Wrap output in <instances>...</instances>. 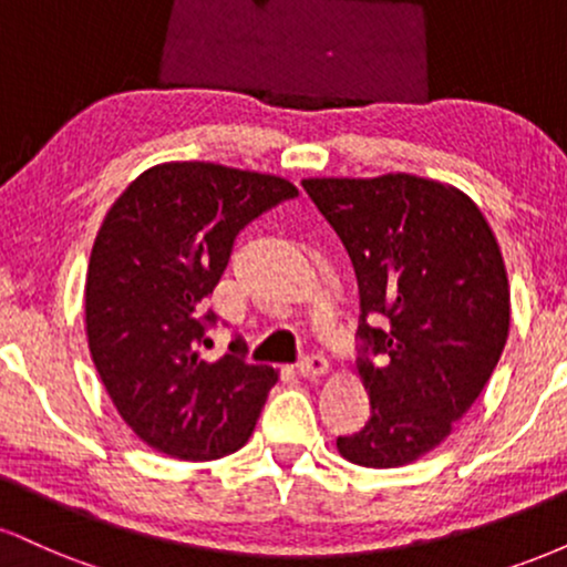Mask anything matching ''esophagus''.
Listing matches in <instances>:
<instances>
[{"label":"esophagus","mask_w":567,"mask_h":567,"mask_svg":"<svg viewBox=\"0 0 567 567\" xmlns=\"http://www.w3.org/2000/svg\"><path fill=\"white\" fill-rule=\"evenodd\" d=\"M298 373L303 375V379H320V375L328 373V360H324L322 354H309L303 357L301 362H298Z\"/></svg>","instance_id":"1"}]
</instances>
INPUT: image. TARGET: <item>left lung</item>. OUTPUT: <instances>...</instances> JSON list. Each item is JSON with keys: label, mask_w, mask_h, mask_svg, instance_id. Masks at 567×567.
I'll return each instance as SVG.
<instances>
[{"label": "left lung", "mask_w": 567, "mask_h": 567, "mask_svg": "<svg viewBox=\"0 0 567 567\" xmlns=\"http://www.w3.org/2000/svg\"><path fill=\"white\" fill-rule=\"evenodd\" d=\"M303 188L360 288L357 370L370 421L338 437V453L370 470L405 466L453 432L498 365L509 336L498 243L464 192L419 175L309 178Z\"/></svg>", "instance_id": "8db88e82"}]
</instances>
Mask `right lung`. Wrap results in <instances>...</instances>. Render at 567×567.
<instances>
[{
  "mask_svg": "<svg viewBox=\"0 0 567 567\" xmlns=\"http://www.w3.org/2000/svg\"><path fill=\"white\" fill-rule=\"evenodd\" d=\"M298 188L277 175L167 162L148 167L103 218L84 285L90 354L109 396L154 451L213 461L245 445L277 370L245 360L243 338L216 362L205 311L250 220Z\"/></svg>",
  "mask_w": 567,
  "mask_h": 567,
  "instance_id": "obj_1",
  "label": "right lung"
}]
</instances>
